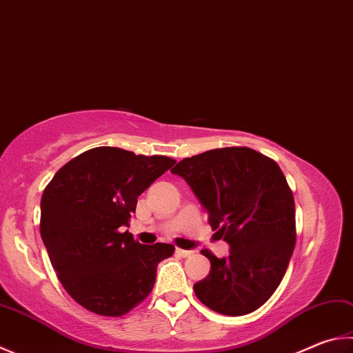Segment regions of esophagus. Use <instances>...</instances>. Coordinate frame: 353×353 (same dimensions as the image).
<instances>
[{"label":"esophagus","instance_id":"1","mask_svg":"<svg viewBox=\"0 0 353 353\" xmlns=\"http://www.w3.org/2000/svg\"><path fill=\"white\" fill-rule=\"evenodd\" d=\"M176 253L181 256V258H188V256L193 254V250H183V248H176Z\"/></svg>","mask_w":353,"mask_h":353}]
</instances>
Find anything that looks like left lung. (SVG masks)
Segmentation results:
<instances>
[{"instance_id": "left-lung-1", "label": "left lung", "mask_w": 353, "mask_h": 353, "mask_svg": "<svg viewBox=\"0 0 353 353\" xmlns=\"http://www.w3.org/2000/svg\"><path fill=\"white\" fill-rule=\"evenodd\" d=\"M171 172L190 185L230 245L225 258L202 252L211 268L194 284L196 296L228 316L259 309L283 281L296 241L293 194L278 163L233 146L183 159Z\"/></svg>"}]
</instances>
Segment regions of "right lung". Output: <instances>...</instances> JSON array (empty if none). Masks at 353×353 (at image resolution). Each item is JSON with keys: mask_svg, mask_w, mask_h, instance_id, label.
<instances>
[{"mask_svg": "<svg viewBox=\"0 0 353 353\" xmlns=\"http://www.w3.org/2000/svg\"><path fill=\"white\" fill-rule=\"evenodd\" d=\"M176 160L99 146L68 162L41 197L40 233L50 264L77 303L121 316L148 296L171 243L143 245L128 227L137 197Z\"/></svg>", "mask_w": 353, "mask_h": 353, "instance_id": "obj_1", "label": "right lung"}]
</instances>
